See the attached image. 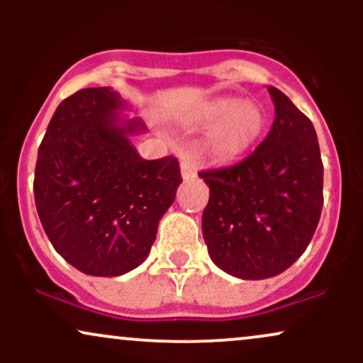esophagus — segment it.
<instances>
[{"label": "esophagus", "mask_w": 363, "mask_h": 363, "mask_svg": "<svg viewBox=\"0 0 363 363\" xmlns=\"http://www.w3.org/2000/svg\"><path fill=\"white\" fill-rule=\"evenodd\" d=\"M181 174H182V179H184V181H191V179H194L196 176H198V174H196L194 164L191 160L181 162Z\"/></svg>", "instance_id": "1"}]
</instances>
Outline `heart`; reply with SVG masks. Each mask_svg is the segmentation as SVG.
I'll list each match as a JSON object with an SVG mask.
<instances>
[{"label":"heart","mask_w":363,"mask_h":363,"mask_svg":"<svg viewBox=\"0 0 363 363\" xmlns=\"http://www.w3.org/2000/svg\"><path fill=\"white\" fill-rule=\"evenodd\" d=\"M194 124L211 128L206 147L215 160L230 162L252 147L264 128V112L256 102L222 97L205 102L193 116Z\"/></svg>","instance_id":"1"}]
</instances>
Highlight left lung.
I'll return each mask as SVG.
<instances>
[{
  "instance_id": "left-lung-1",
  "label": "left lung",
  "mask_w": 363,
  "mask_h": 363,
  "mask_svg": "<svg viewBox=\"0 0 363 363\" xmlns=\"http://www.w3.org/2000/svg\"><path fill=\"white\" fill-rule=\"evenodd\" d=\"M274 121L251 155L201 170L210 187L203 237L220 269L242 280L272 278L309 245L323 210V160L311 119L269 86Z\"/></svg>"
}]
</instances>
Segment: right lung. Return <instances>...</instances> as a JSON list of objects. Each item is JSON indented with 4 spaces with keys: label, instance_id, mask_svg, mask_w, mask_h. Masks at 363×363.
I'll list each match as a JSON object with an SVG mask.
<instances>
[{
    "label": "right lung",
    "instance_id": "1",
    "mask_svg": "<svg viewBox=\"0 0 363 363\" xmlns=\"http://www.w3.org/2000/svg\"><path fill=\"white\" fill-rule=\"evenodd\" d=\"M123 101L107 86L65 99L37 153L34 198L45 235L69 264L94 277H119L145 261L158 220L182 182L176 157L143 160L121 124Z\"/></svg>",
    "mask_w": 363,
    "mask_h": 363
}]
</instances>
